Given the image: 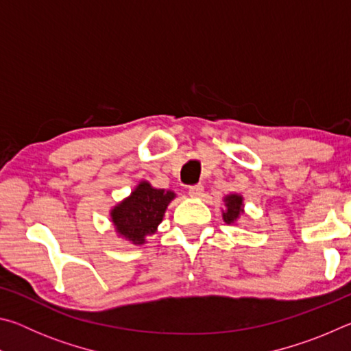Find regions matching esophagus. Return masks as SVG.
<instances>
[{
  "mask_svg": "<svg viewBox=\"0 0 351 351\" xmlns=\"http://www.w3.org/2000/svg\"><path fill=\"white\" fill-rule=\"evenodd\" d=\"M203 193H204V187L201 186V184H197V186H192L189 189V195L192 198H201L203 197Z\"/></svg>",
  "mask_w": 351,
  "mask_h": 351,
  "instance_id": "esophagus-1",
  "label": "esophagus"
}]
</instances>
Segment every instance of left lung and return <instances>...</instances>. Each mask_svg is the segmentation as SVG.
Here are the masks:
<instances>
[{
	"label": "left lung",
	"mask_w": 351,
	"mask_h": 351,
	"mask_svg": "<svg viewBox=\"0 0 351 351\" xmlns=\"http://www.w3.org/2000/svg\"><path fill=\"white\" fill-rule=\"evenodd\" d=\"M224 206L226 209L223 210V219L224 223L228 224H237L239 223L240 217L243 215V197L239 193H230V195H226L224 197Z\"/></svg>",
	"instance_id": "8db88e82"
}]
</instances>
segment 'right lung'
<instances>
[{
	"mask_svg": "<svg viewBox=\"0 0 351 351\" xmlns=\"http://www.w3.org/2000/svg\"><path fill=\"white\" fill-rule=\"evenodd\" d=\"M175 197L176 193L171 190L156 189L148 181H141L133 192L110 212L116 234L132 245H144L147 237L158 230L167 206Z\"/></svg>",
	"mask_w": 351,
	"mask_h": 351,
	"instance_id": "1",
	"label": "right lung"
}]
</instances>
